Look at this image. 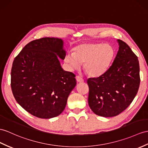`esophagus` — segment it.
Here are the masks:
<instances>
[{
    "label": "esophagus",
    "mask_w": 148,
    "mask_h": 148,
    "mask_svg": "<svg viewBox=\"0 0 148 148\" xmlns=\"http://www.w3.org/2000/svg\"><path fill=\"white\" fill-rule=\"evenodd\" d=\"M76 80L77 81V82H83L84 81V79H83L80 76H77L76 77Z\"/></svg>",
    "instance_id": "obj_1"
}]
</instances>
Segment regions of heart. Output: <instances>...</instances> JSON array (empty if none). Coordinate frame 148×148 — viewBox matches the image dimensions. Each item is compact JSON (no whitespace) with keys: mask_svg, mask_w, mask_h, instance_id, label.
Instances as JSON below:
<instances>
[{"mask_svg":"<svg viewBox=\"0 0 148 148\" xmlns=\"http://www.w3.org/2000/svg\"><path fill=\"white\" fill-rule=\"evenodd\" d=\"M114 56V48L108 44L88 43L75 46L73 53H68L64 57L70 70L78 69L81 63L86 74L93 77L103 74L109 67Z\"/></svg>","mask_w":148,"mask_h":148,"instance_id":"obj_1","label":"heart"}]
</instances>
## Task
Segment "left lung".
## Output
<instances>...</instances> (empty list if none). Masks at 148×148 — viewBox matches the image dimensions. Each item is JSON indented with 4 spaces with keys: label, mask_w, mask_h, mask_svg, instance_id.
<instances>
[{
    "label": "left lung",
    "mask_w": 148,
    "mask_h": 148,
    "mask_svg": "<svg viewBox=\"0 0 148 148\" xmlns=\"http://www.w3.org/2000/svg\"><path fill=\"white\" fill-rule=\"evenodd\" d=\"M117 41L119 51L109 69L99 77L87 80L89 107L102 117L116 116L125 110L139 87L138 56L125 42Z\"/></svg>",
    "instance_id": "obj_1"
}]
</instances>
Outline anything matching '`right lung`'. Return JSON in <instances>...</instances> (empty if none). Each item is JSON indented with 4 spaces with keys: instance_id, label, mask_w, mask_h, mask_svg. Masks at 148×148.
I'll list each match as a JSON object with an SVG mask.
<instances>
[{
    "instance_id": "right-lung-1",
    "label": "right lung",
    "mask_w": 148,
    "mask_h": 148,
    "mask_svg": "<svg viewBox=\"0 0 148 148\" xmlns=\"http://www.w3.org/2000/svg\"><path fill=\"white\" fill-rule=\"evenodd\" d=\"M63 40L42 38L29 42L14 58L10 85L17 103L32 116L50 119L62 113L77 84L75 75L63 70L58 56Z\"/></svg>"
}]
</instances>
